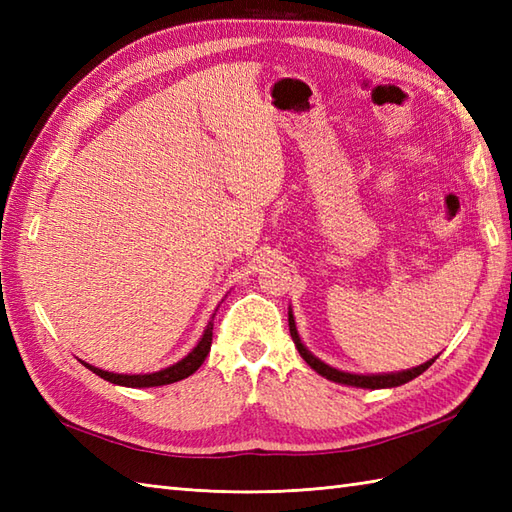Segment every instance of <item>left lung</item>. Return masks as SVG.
Listing matches in <instances>:
<instances>
[{
	"label": "left lung",
	"mask_w": 512,
	"mask_h": 512,
	"mask_svg": "<svg viewBox=\"0 0 512 512\" xmlns=\"http://www.w3.org/2000/svg\"><path fill=\"white\" fill-rule=\"evenodd\" d=\"M288 325H290V336L292 341H295L297 350L301 354L303 361H306L314 372L321 374L323 378L328 380H334V383H341V385H352V387H363V389H385V387H398V385H405L409 383V380H413L416 376H420L424 369H429L431 363L436 361V358H431V361H427L424 365H418L413 369H407V372H398V374H376V376H363V374H347V372H339V369H334L330 365L321 363L317 356H312L306 347H303L299 334H297V325H295V319H292V312H288Z\"/></svg>",
	"instance_id": "left-lung-1"
}]
</instances>
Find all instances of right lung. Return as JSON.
Segmentation results:
<instances>
[{
    "label": "right lung",
    "instance_id": "1",
    "mask_svg": "<svg viewBox=\"0 0 512 512\" xmlns=\"http://www.w3.org/2000/svg\"><path fill=\"white\" fill-rule=\"evenodd\" d=\"M211 341H213V323L206 325V330L202 334V339L198 343V347L189 354L184 356L180 363L171 365L167 369H160V372H154V374H112V372H103V369L94 367V365H88L83 363L85 367L90 369V372H94L96 376H101L105 380H110V383L114 385H123V387H160V385H171V383H178V380L191 376L195 369H198L202 363L206 354H209L211 350Z\"/></svg>",
    "mask_w": 512,
    "mask_h": 512
}]
</instances>
